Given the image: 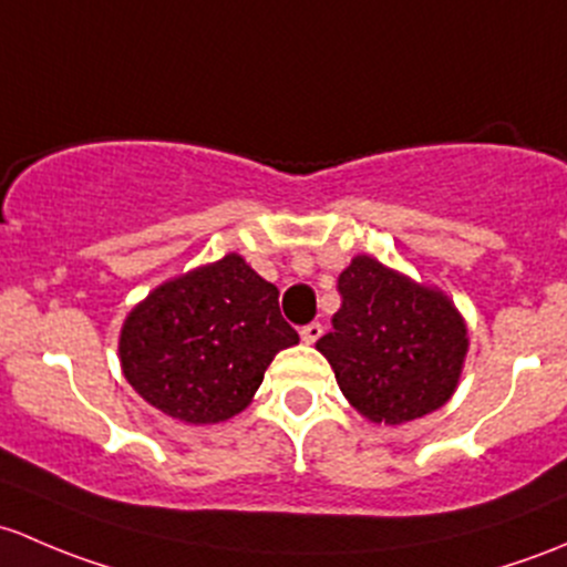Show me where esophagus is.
I'll return each mask as SVG.
<instances>
[{
    "instance_id": "esophagus-1",
    "label": "esophagus",
    "mask_w": 567,
    "mask_h": 567,
    "mask_svg": "<svg viewBox=\"0 0 567 567\" xmlns=\"http://www.w3.org/2000/svg\"><path fill=\"white\" fill-rule=\"evenodd\" d=\"M322 332H324V327L319 324V322H311V324H306L300 330V336H302V341L306 343H317L319 338H322Z\"/></svg>"
}]
</instances>
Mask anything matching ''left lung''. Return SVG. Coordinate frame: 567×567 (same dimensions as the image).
<instances>
[{
	"label": "left lung",
	"instance_id": "obj_1",
	"mask_svg": "<svg viewBox=\"0 0 567 567\" xmlns=\"http://www.w3.org/2000/svg\"><path fill=\"white\" fill-rule=\"evenodd\" d=\"M341 308L317 341L349 404L399 425L440 410L464 369L466 324L445 291L414 284L371 256L338 276Z\"/></svg>",
	"mask_w": 567,
	"mask_h": 567
}]
</instances>
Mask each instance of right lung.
Instances as JSON below:
<instances>
[{
    "label": "right lung",
    "instance_id": "right-lung-1",
    "mask_svg": "<svg viewBox=\"0 0 567 567\" xmlns=\"http://www.w3.org/2000/svg\"><path fill=\"white\" fill-rule=\"evenodd\" d=\"M297 341L276 286L229 254L150 291L122 324L120 363L155 410L220 423L250 404L272 358Z\"/></svg>",
    "mask_w": 567,
    "mask_h": 567
}]
</instances>
